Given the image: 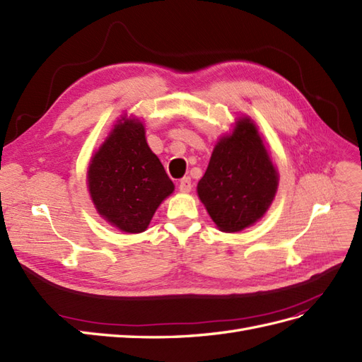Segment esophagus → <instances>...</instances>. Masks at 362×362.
I'll return each instance as SVG.
<instances>
[{"mask_svg": "<svg viewBox=\"0 0 362 362\" xmlns=\"http://www.w3.org/2000/svg\"><path fill=\"white\" fill-rule=\"evenodd\" d=\"M191 188H192V183H191V179L188 177V175H187V177H182L179 180V189H180V192H189Z\"/></svg>", "mask_w": 362, "mask_h": 362, "instance_id": "34e87169", "label": "esophagus"}]
</instances>
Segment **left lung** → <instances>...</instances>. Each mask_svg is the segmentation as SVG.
<instances>
[{
  "label": "left lung",
  "mask_w": 362,
  "mask_h": 362,
  "mask_svg": "<svg viewBox=\"0 0 362 362\" xmlns=\"http://www.w3.org/2000/svg\"><path fill=\"white\" fill-rule=\"evenodd\" d=\"M278 174L255 125L240 119L233 136L220 139L199 197L223 233H237L262 218L274 200Z\"/></svg>",
  "instance_id": "8db88e82"
}]
</instances>
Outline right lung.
<instances>
[{"instance_id": "obj_1", "label": "right lung", "mask_w": 362, "mask_h": 362, "mask_svg": "<svg viewBox=\"0 0 362 362\" xmlns=\"http://www.w3.org/2000/svg\"><path fill=\"white\" fill-rule=\"evenodd\" d=\"M88 189L99 214L124 233H142L174 185L145 141L141 122L127 120L93 157Z\"/></svg>"}]
</instances>
